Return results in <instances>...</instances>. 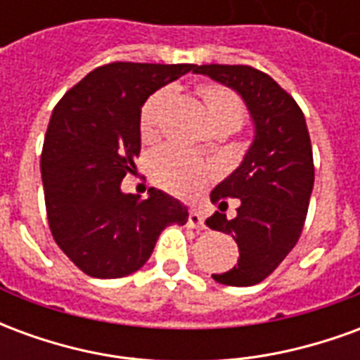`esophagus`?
Returning a JSON list of instances; mask_svg holds the SVG:
<instances>
[{"mask_svg":"<svg viewBox=\"0 0 360 360\" xmlns=\"http://www.w3.org/2000/svg\"><path fill=\"white\" fill-rule=\"evenodd\" d=\"M188 226H191V227H204L202 212H198L196 208H191V210H188Z\"/></svg>","mask_w":360,"mask_h":360,"instance_id":"1","label":"esophagus"}]
</instances>
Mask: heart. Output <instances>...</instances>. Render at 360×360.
<instances>
[{"instance_id":"b5f03b06","label":"heart","mask_w":360,"mask_h":360,"mask_svg":"<svg viewBox=\"0 0 360 360\" xmlns=\"http://www.w3.org/2000/svg\"><path fill=\"white\" fill-rule=\"evenodd\" d=\"M204 108L208 111L212 129L226 127L235 131L245 119V108L241 100L221 84H200L196 89ZM172 100V90H158L144 103L141 111V136L144 142L156 141L160 117L164 113L165 105ZM152 177L158 185L173 195L193 196L208 183V167L193 156H187L179 150L164 148L152 158Z\"/></svg>"}]
</instances>
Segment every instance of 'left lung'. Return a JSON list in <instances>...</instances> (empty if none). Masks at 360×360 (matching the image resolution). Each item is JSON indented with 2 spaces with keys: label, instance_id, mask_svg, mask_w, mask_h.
Segmentation results:
<instances>
[{
  "label": "left lung",
  "instance_id": "8db88e82",
  "mask_svg": "<svg viewBox=\"0 0 360 360\" xmlns=\"http://www.w3.org/2000/svg\"><path fill=\"white\" fill-rule=\"evenodd\" d=\"M193 73L241 96L255 127L239 167L210 193L219 210L206 219V226L231 235L239 247L237 264L212 278L224 285H255L278 268L301 237L314 187L307 121L293 98L258 69L196 65ZM227 198L240 202L233 219L223 214Z\"/></svg>",
  "mask_w": 360,
  "mask_h": 360
}]
</instances>
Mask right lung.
Segmentation results:
<instances>
[{
  "mask_svg": "<svg viewBox=\"0 0 360 360\" xmlns=\"http://www.w3.org/2000/svg\"><path fill=\"white\" fill-rule=\"evenodd\" d=\"M195 65L110 63L69 90L51 113L44 139L46 210L59 249L92 278L141 270L167 226H185V204L160 188L127 195L121 181L136 169L141 110L156 90Z\"/></svg>",
  "mask_w": 360,
  "mask_h": 360,
  "instance_id": "1",
  "label": "right lung"
}]
</instances>
